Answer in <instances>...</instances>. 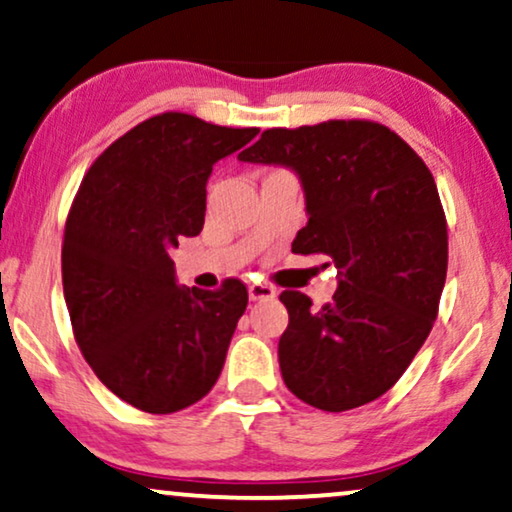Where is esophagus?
<instances>
[{"instance_id":"obj_1","label":"esophagus","mask_w":512,"mask_h":512,"mask_svg":"<svg viewBox=\"0 0 512 512\" xmlns=\"http://www.w3.org/2000/svg\"><path fill=\"white\" fill-rule=\"evenodd\" d=\"M250 299H274L276 297V288L271 283H250L248 285Z\"/></svg>"}]
</instances>
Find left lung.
Instances as JSON below:
<instances>
[{"instance_id": "left-lung-1", "label": "left lung", "mask_w": 512, "mask_h": 512, "mask_svg": "<svg viewBox=\"0 0 512 512\" xmlns=\"http://www.w3.org/2000/svg\"><path fill=\"white\" fill-rule=\"evenodd\" d=\"M241 161L297 170L309 222L292 252H323L342 276L320 309L304 292H281L285 386L323 412L372 403L403 377L438 318L447 220L431 170L367 119L267 128Z\"/></svg>"}]
</instances>
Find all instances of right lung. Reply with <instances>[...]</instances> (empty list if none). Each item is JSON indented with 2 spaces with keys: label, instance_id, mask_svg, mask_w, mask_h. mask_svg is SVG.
Instances as JSON below:
<instances>
[{
  "label": "right lung",
  "instance_id": "1",
  "mask_svg": "<svg viewBox=\"0 0 512 512\" xmlns=\"http://www.w3.org/2000/svg\"><path fill=\"white\" fill-rule=\"evenodd\" d=\"M257 133L156 114L114 140L74 196L60 257L74 339L95 377L142 412L185 410L220 377L248 288H177L168 252L203 229L213 163Z\"/></svg>",
  "mask_w": 512,
  "mask_h": 512
}]
</instances>
